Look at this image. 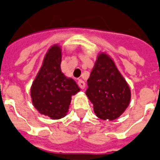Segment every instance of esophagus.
<instances>
[{
  "instance_id": "obj_1",
  "label": "esophagus",
  "mask_w": 160,
  "mask_h": 160,
  "mask_svg": "<svg viewBox=\"0 0 160 160\" xmlns=\"http://www.w3.org/2000/svg\"><path fill=\"white\" fill-rule=\"evenodd\" d=\"M78 83V86H79V87H80L82 89H83L84 88H85V82H83L82 79H79Z\"/></svg>"
}]
</instances>
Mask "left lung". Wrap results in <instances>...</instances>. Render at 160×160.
<instances>
[{"label": "left lung", "instance_id": "left-lung-1", "mask_svg": "<svg viewBox=\"0 0 160 160\" xmlns=\"http://www.w3.org/2000/svg\"><path fill=\"white\" fill-rule=\"evenodd\" d=\"M87 83L86 95L98 118L113 121L128 107L130 88L113 59L106 53L97 56Z\"/></svg>", "mask_w": 160, "mask_h": 160}]
</instances>
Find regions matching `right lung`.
Masks as SVG:
<instances>
[{
  "label": "right lung",
  "instance_id": "add662e5",
  "mask_svg": "<svg viewBox=\"0 0 160 160\" xmlns=\"http://www.w3.org/2000/svg\"><path fill=\"white\" fill-rule=\"evenodd\" d=\"M61 61L62 49L54 45L46 52L31 87L32 102L35 108L52 120L66 115L71 96L80 91L77 82L62 72Z\"/></svg>",
  "mask_w": 160,
  "mask_h": 160
}]
</instances>
